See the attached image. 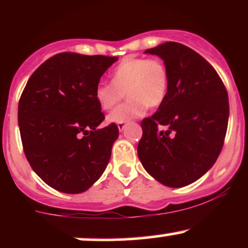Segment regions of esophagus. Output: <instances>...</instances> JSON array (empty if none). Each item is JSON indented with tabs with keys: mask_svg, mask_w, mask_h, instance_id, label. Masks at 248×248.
Returning a JSON list of instances; mask_svg holds the SVG:
<instances>
[{
	"mask_svg": "<svg viewBox=\"0 0 248 248\" xmlns=\"http://www.w3.org/2000/svg\"><path fill=\"white\" fill-rule=\"evenodd\" d=\"M124 127H126V124H124V122H121V124H118V128H119V130H120V132H122V130L124 129Z\"/></svg>",
	"mask_w": 248,
	"mask_h": 248,
	"instance_id": "1",
	"label": "esophagus"
}]
</instances>
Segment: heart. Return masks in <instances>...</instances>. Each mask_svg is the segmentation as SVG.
I'll use <instances>...</instances> for the list:
<instances>
[{
  "instance_id": "heart-1",
  "label": "heart",
  "mask_w": 248,
  "mask_h": 248,
  "mask_svg": "<svg viewBox=\"0 0 248 248\" xmlns=\"http://www.w3.org/2000/svg\"><path fill=\"white\" fill-rule=\"evenodd\" d=\"M110 81L112 84L99 82L94 96L102 110H109L126 93L128 100L107 116L109 124H119L140 118L149 106L157 108L163 104L169 87V73L161 58L130 56L113 70Z\"/></svg>"
}]
</instances>
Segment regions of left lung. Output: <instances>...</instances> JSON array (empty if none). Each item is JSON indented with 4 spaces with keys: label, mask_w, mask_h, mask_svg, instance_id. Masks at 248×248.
Returning a JSON list of instances; mask_svg holds the SVG:
<instances>
[{
    "label": "left lung",
    "mask_w": 248,
    "mask_h": 248,
    "mask_svg": "<svg viewBox=\"0 0 248 248\" xmlns=\"http://www.w3.org/2000/svg\"><path fill=\"white\" fill-rule=\"evenodd\" d=\"M146 53L164 62L169 87L157 112L141 122L139 158L163 186H189L221 152L229 124L227 91L211 65L181 43H163Z\"/></svg>",
    "instance_id": "8db88e82"
}]
</instances>
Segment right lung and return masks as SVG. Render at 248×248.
<instances>
[{
	"label": "right lung",
	"mask_w": 248,
	"mask_h": 248,
	"mask_svg": "<svg viewBox=\"0 0 248 248\" xmlns=\"http://www.w3.org/2000/svg\"><path fill=\"white\" fill-rule=\"evenodd\" d=\"M118 57L62 52L37 69L18 102V126L27 160L47 186L80 193L100 178L119 136L105 115L95 86Z\"/></svg>",
	"instance_id": "add662e5"
}]
</instances>
